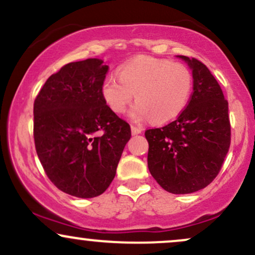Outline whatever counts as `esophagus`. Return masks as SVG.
<instances>
[{
  "label": "esophagus",
  "instance_id": "1",
  "mask_svg": "<svg viewBox=\"0 0 255 255\" xmlns=\"http://www.w3.org/2000/svg\"><path fill=\"white\" fill-rule=\"evenodd\" d=\"M130 129H131V134H133V135H137V134H140L142 131L141 128L135 127V126H131Z\"/></svg>",
  "mask_w": 255,
  "mask_h": 255
}]
</instances>
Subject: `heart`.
Returning a JSON list of instances; mask_svg holds the SVG:
<instances>
[{"label":"heart","mask_w":255,"mask_h":255,"mask_svg":"<svg viewBox=\"0 0 255 255\" xmlns=\"http://www.w3.org/2000/svg\"><path fill=\"white\" fill-rule=\"evenodd\" d=\"M119 78L108 77L102 84V97L115 114H122L135 95L129 116L134 121L153 120L166 124L182 114L193 91V75L182 63L163 58L139 56L122 64Z\"/></svg>","instance_id":"obj_1"}]
</instances>
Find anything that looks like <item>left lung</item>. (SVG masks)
<instances>
[{"label":"left lung","mask_w":255,"mask_h":255,"mask_svg":"<svg viewBox=\"0 0 255 255\" xmlns=\"http://www.w3.org/2000/svg\"><path fill=\"white\" fill-rule=\"evenodd\" d=\"M191 68L193 93L175 121L145 131L148 170L172 194H189L215 180L230 146L228 102L206 66L181 56Z\"/></svg>","instance_id":"left-lung-1"}]
</instances>
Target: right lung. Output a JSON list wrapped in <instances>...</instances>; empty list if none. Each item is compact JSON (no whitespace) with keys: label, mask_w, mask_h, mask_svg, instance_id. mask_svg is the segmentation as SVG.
<instances>
[{"label":"right lung","mask_w":255,"mask_h":255,"mask_svg":"<svg viewBox=\"0 0 255 255\" xmlns=\"http://www.w3.org/2000/svg\"><path fill=\"white\" fill-rule=\"evenodd\" d=\"M108 69L99 58L66 64L34 101L38 158L51 182L73 197L95 198L107 191L130 139L129 125L102 97Z\"/></svg>","instance_id":"right-lung-1"}]
</instances>
